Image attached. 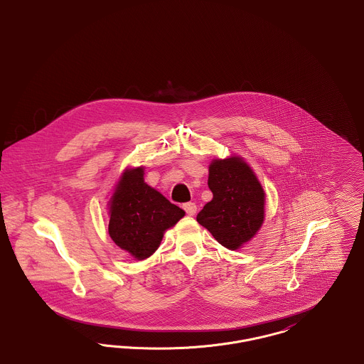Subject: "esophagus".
<instances>
[{"instance_id":"34e87169","label":"esophagus","mask_w":364,"mask_h":364,"mask_svg":"<svg viewBox=\"0 0 364 364\" xmlns=\"http://www.w3.org/2000/svg\"><path fill=\"white\" fill-rule=\"evenodd\" d=\"M183 208L186 210V213H187L188 215H193V214L196 213V205H195L193 202H188V203H184V205H183Z\"/></svg>"}]
</instances>
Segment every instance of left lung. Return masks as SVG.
Masks as SVG:
<instances>
[{
  "label": "left lung",
  "mask_w": 364,
  "mask_h": 364,
  "mask_svg": "<svg viewBox=\"0 0 364 364\" xmlns=\"http://www.w3.org/2000/svg\"><path fill=\"white\" fill-rule=\"evenodd\" d=\"M213 199L196 215L214 239L228 250L250 242L264 220V191L240 156L213 159L208 166Z\"/></svg>",
  "instance_id": "8db88e82"
}]
</instances>
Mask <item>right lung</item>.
I'll list each match as a JSON object with an SVG mask.
<instances>
[{"label":"right lung","instance_id":"add662e5","mask_svg":"<svg viewBox=\"0 0 364 364\" xmlns=\"http://www.w3.org/2000/svg\"><path fill=\"white\" fill-rule=\"evenodd\" d=\"M143 168L127 169L110 199L109 235L135 259L149 258L166 229L184 217V210L144 183Z\"/></svg>","mask_w":364,"mask_h":364}]
</instances>
